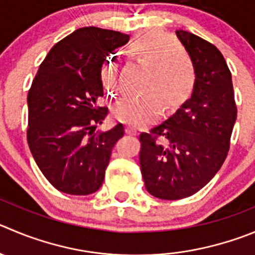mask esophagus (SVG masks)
Here are the masks:
<instances>
[{
    "label": "esophagus",
    "mask_w": 255,
    "mask_h": 255,
    "mask_svg": "<svg viewBox=\"0 0 255 255\" xmlns=\"http://www.w3.org/2000/svg\"><path fill=\"white\" fill-rule=\"evenodd\" d=\"M127 133L128 134H137V128L133 127V126H128Z\"/></svg>",
    "instance_id": "34e87169"
}]
</instances>
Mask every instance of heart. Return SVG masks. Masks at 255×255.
I'll use <instances>...</instances> for the list:
<instances>
[{"instance_id": "1", "label": "heart", "mask_w": 255, "mask_h": 255, "mask_svg": "<svg viewBox=\"0 0 255 255\" xmlns=\"http://www.w3.org/2000/svg\"><path fill=\"white\" fill-rule=\"evenodd\" d=\"M170 42L171 37L160 30L146 31L132 40L129 52L133 58L148 64L144 82L148 92L117 102L113 108L116 120L137 127L147 125L158 117L162 104L166 109L175 108L191 95L196 68L184 50L167 46ZM101 80L106 92L116 90V69L109 61L102 68Z\"/></svg>"}]
</instances>
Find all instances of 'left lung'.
I'll return each mask as SVG.
<instances>
[{
  "label": "left lung",
  "instance_id": "1",
  "mask_svg": "<svg viewBox=\"0 0 255 255\" xmlns=\"http://www.w3.org/2000/svg\"><path fill=\"white\" fill-rule=\"evenodd\" d=\"M176 35L194 61L196 84L172 116L139 135L144 185L162 200L191 196L210 181L227 158L237 121L232 73L223 54L189 31Z\"/></svg>",
  "mask_w": 255,
  "mask_h": 255
}]
</instances>
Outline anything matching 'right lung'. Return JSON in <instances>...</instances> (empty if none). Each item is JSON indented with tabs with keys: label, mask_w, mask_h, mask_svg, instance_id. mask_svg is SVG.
<instances>
[{
	"label": "right lung",
	"mask_w": 255,
	"mask_h": 255,
	"mask_svg": "<svg viewBox=\"0 0 255 255\" xmlns=\"http://www.w3.org/2000/svg\"><path fill=\"white\" fill-rule=\"evenodd\" d=\"M128 40L118 31L78 28L52 46L37 70L27 95V142L42 175L59 191L89 195L103 184L125 127L92 130L108 114L97 106L103 97L102 65Z\"/></svg>",
	"instance_id": "add662e5"
}]
</instances>
